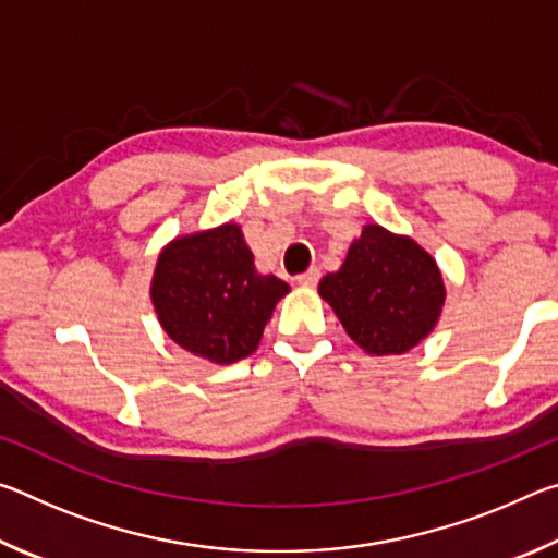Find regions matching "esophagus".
<instances>
[{
  "mask_svg": "<svg viewBox=\"0 0 558 558\" xmlns=\"http://www.w3.org/2000/svg\"><path fill=\"white\" fill-rule=\"evenodd\" d=\"M300 286H305V288H313V286H317V280H319V270L317 268H310V270H305V272H300V276L295 278Z\"/></svg>",
  "mask_w": 558,
  "mask_h": 558,
  "instance_id": "34e87169",
  "label": "esophagus"
}]
</instances>
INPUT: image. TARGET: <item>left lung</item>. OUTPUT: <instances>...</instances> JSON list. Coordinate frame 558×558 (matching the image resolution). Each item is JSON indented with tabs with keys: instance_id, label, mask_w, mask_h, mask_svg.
I'll use <instances>...</instances> for the list:
<instances>
[{
	"instance_id": "obj_1",
	"label": "left lung",
	"mask_w": 558,
	"mask_h": 558,
	"mask_svg": "<svg viewBox=\"0 0 558 558\" xmlns=\"http://www.w3.org/2000/svg\"><path fill=\"white\" fill-rule=\"evenodd\" d=\"M347 335L369 354H403L430 335L446 300L440 270L418 243L369 223L337 272L319 280Z\"/></svg>"
}]
</instances>
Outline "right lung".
<instances>
[{
  "label": "right lung",
  "mask_w": 558,
  "mask_h": 558,
  "mask_svg": "<svg viewBox=\"0 0 558 558\" xmlns=\"http://www.w3.org/2000/svg\"><path fill=\"white\" fill-rule=\"evenodd\" d=\"M290 288L260 276L235 223L167 245L157 260L153 302L179 347L216 364L256 352L276 302Z\"/></svg>",
  "instance_id": "right-lung-1"
}]
</instances>
